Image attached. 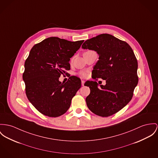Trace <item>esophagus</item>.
<instances>
[{"label":"esophagus","mask_w":158,"mask_h":158,"mask_svg":"<svg viewBox=\"0 0 158 158\" xmlns=\"http://www.w3.org/2000/svg\"><path fill=\"white\" fill-rule=\"evenodd\" d=\"M84 84H85V81H82V85L84 86Z\"/></svg>","instance_id":"esophagus-1"}]
</instances>
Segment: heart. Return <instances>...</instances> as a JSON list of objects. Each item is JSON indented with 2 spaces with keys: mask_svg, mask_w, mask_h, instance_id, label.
<instances>
[{
  "mask_svg": "<svg viewBox=\"0 0 158 158\" xmlns=\"http://www.w3.org/2000/svg\"><path fill=\"white\" fill-rule=\"evenodd\" d=\"M88 52V51H87ZM79 75L82 77H86L88 76V73L86 72H81L79 73Z\"/></svg>",
  "mask_w": 158,
  "mask_h": 158,
  "instance_id": "obj_1",
  "label": "heart"
}]
</instances>
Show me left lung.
<instances>
[{"label": "left lung", "instance_id": "1", "mask_svg": "<svg viewBox=\"0 0 158 158\" xmlns=\"http://www.w3.org/2000/svg\"><path fill=\"white\" fill-rule=\"evenodd\" d=\"M82 48L97 52L99 58L92 78H101L106 85L88 81L90 94L86 98L89 109L100 117L110 116L123 109L132 99L138 84V62L131 46L115 36L103 34L87 40Z\"/></svg>", "mask_w": 158, "mask_h": 158}]
</instances>
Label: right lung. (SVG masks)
Wrapping results in <instances>:
<instances>
[{"label": "right lung", "instance_id": "right-lung-1", "mask_svg": "<svg viewBox=\"0 0 158 158\" xmlns=\"http://www.w3.org/2000/svg\"><path fill=\"white\" fill-rule=\"evenodd\" d=\"M84 41L49 37L31 50L24 62L23 79L28 100L42 114L57 117L69 109L72 98L81 87V81L72 76L62 83L59 77L68 74L70 58Z\"/></svg>", "mask_w": 158, "mask_h": 158}]
</instances>
